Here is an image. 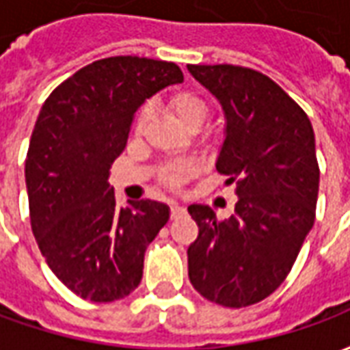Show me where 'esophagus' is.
I'll return each mask as SVG.
<instances>
[{"label": "esophagus", "mask_w": 350, "mask_h": 350, "mask_svg": "<svg viewBox=\"0 0 350 350\" xmlns=\"http://www.w3.org/2000/svg\"><path fill=\"white\" fill-rule=\"evenodd\" d=\"M183 213H185V208L172 200V202H170V217L176 219V217H182Z\"/></svg>", "instance_id": "esophagus-1"}]
</instances>
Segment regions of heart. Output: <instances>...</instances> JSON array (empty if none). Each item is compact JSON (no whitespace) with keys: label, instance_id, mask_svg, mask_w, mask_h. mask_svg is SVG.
I'll return each mask as SVG.
<instances>
[{"label":"heart","instance_id":"1","mask_svg":"<svg viewBox=\"0 0 350 350\" xmlns=\"http://www.w3.org/2000/svg\"><path fill=\"white\" fill-rule=\"evenodd\" d=\"M170 110L174 112L176 118L180 120V123H183L185 127H200L204 123L206 116H208V108L202 103L200 97H197L195 93L189 92H180L170 97ZM146 123H148V112L142 110L140 114L137 116L135 120V133L140 135L142 131L146 129ZM193 168L189 165H183V163H178V165H172V167L167 168L165 172V182L170 183V185H180V183L191 174Z\"/></svg>","mask_w":350,"mask_h":350}]
</instances>
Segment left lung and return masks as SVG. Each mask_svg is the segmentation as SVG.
I'll list each match as a JSON object with an SVG mask.
<instances>
[{
    "instance_id": "8db88e82",
    "label": "left lung",
    "mask_w": 350,
    "mask_h": 350,
    "mask_svg": "<svg viewBox=\"0 0 350 350\" xmlns=\"http://www.w3.org/2000/svg\"><path fill=\"white\" fill-rule=\"evenodd\" d=\"M219 100L225 140L215 168L236 182L234 213L219 221L191 204L198 238L187 250L191 285L206 300L245 308L270 296L315 223L319 165L308 114L266 75L236 65H187Z\"/></svg>"
}]
</instances>
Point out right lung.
<instances>
[{
  "mask_svg": "<svg viewBox=\"0 0 350 350\" xmlns=\"http://www.w3.org/2000/svg\"><path fill=\"white\" fill-rule=\"evenodd\" d=\"M182 82L170 62L105 57L62 82L39 112L26 159L31 230L50 270L84 300L129 296L170 217L155 200L120 208L108 176L138 108Z\"/></svg>",
  "mask_w": 350,
  "mask_h": 350,
  "instance_id": "1",
  "label": "right lung"
}]
</instances>
